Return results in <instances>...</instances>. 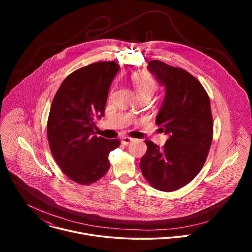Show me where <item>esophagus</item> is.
Here are the masks:
<instances>
[{"mask_svg": "<svg viewBox=\"0 0 252 252\" xmlns=\"http://www.w3.org/2000/svg\"><path fill=\"white\" fill-rule=\"evenodd\" d=\"M131 141H133V138H131L129 136H125L122 139V143H123L124 146H128Z\"/></svg>", "mask_w": 252, "mask_h": 252, "instance_id": "obj_1", "label": "esophagus"}]
</instances>
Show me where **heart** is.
Masks as SVG:
<instances>
[{"instance_id":"1","label":"heart","mask_w":252,"mask_h":252,"mask_svg":"<svg viewBox=\"0 0 252 252\" xmlns=\"http://www.w3.org/2000/svg\"><path fill=\"white\" fill-rule=\"evenodd\" d=\"M138 97H150L157 90V83L149 73H135L129 78Z\"/></svg>"}]
</instances>
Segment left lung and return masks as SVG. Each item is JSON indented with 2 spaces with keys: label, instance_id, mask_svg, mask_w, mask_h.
Returning <instances> with one entry per match:
<instances>
[{
  "label": "left lung",
  "instance_id": "obj_1",
  "mask_svg": "<svg viewBox=\"0 0 252 252\" xmlns=\"http://www.w3.org/2000/svg\"><path fill=\"white\" fill-rule=\"evenodd\" d=\"M148 68L165 87L156 123L169 137L162 148L145 140L148 150L140 170L156 189L174 191L189 184L206 160L213 136L210 100L186 69L158 60L149 62Z\"/></svg>",
  "mask_w": 252,
  "mask_h": 252
}]
</instances>
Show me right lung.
Segmentation results:
<instances>
[{
    "mask_svg": "<svg viewBox=\"0 0 252 252\" xmlns=\"http://www.w3.org/2000/svg\"><path fill=\"white\" fill-rule=\"evenodd\" d=\"M119 69L116 62H97L73 71L51 105L47 125L51 153L62 171L82 186L94 184L106 173L109 155L121 145L119 139L94 134Z\"/></svg>",
    "mask_w": 252,
    "mask_h": 252,
    "instance_id": "add662e5",
    "label": "right lung"
}]
</instances>
